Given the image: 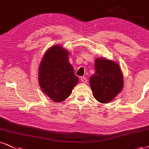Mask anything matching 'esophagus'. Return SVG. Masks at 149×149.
I'll return each instance as SVG.
<instances>
[{"mask_svg":"<svg viewBox=\"0 0 149 149\" xmlns=\"http://www.w3.org/2000/svg\"><path fill=\"white\" fill-rule=\"evenodd\" d=\"M80 81L82 83H86V82H87V78H86V77H81Z\"/></svg>","mask_w":149,"mask_h":149,"instance_id":"1","label":"esophagus"}]
</instances>
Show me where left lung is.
<instances>
[{
    "instance_id": "1",
    "label": "left lung",
    "mask_w": 149,
    "mask_h": 149,
    "mask_svg": "<svg viewBox=\"0 0 149 149\" xmlns=\"http://www.w3.org/2000/svg\"><path fill=\"white\" fill-rule=\"evenodd\" d=\"M94 67L95 73L89 79L93 97L101 103L109 102L123 88V75L120 66L116 62L98 58Z\"/></svg>"
}]
</instances>
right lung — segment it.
Wrapping results in <instances>:
<instances>
[{
	"label": "right lung",
	"instance_id": "add662e5",
	"mask_svg": "<svg viewBox=\"0 0 149 149\" xmlns=\"http://www.w3.org/2000/svg\"><path fill=\"white\" fill-rule=\"evenodd\" d=\"M68 56V51L61 45H54L45 52L38 69L41 89L56 102L67 99L79 80Z\"/></svg>",
	"mask_w": 149,
	"mask_h": 149
}]
</instances>
